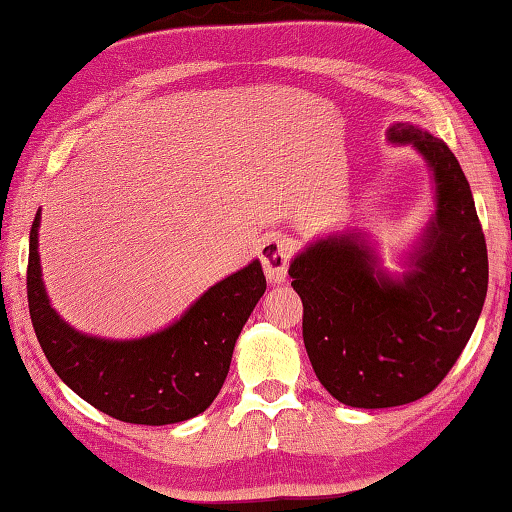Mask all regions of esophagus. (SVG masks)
<instances>
[{
	"mask_svg": "<svg viewBox=\"0 0 512 512\" xmlns=\"http://www.w3.org/2000/svg\"><path fill=\"white\" fill-rule=\"evenodd\" d=\"M259 259H262L266 280L271 284H280L287 280L289 259H291V241L284 235H271L259 246Z\"/></svg>",
	"mask_w": 512,
	"mask_h": 512,
	"instance_id": "34e87169",
	"label": "esophagus"
}]
</instances>
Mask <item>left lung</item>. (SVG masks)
<instances>
[{
  "label": "left lung",
  "mask_w": 512,
  "mask_h": 512,
  "mask_svg": "<svg viewBox=\"0 0 512 512\" xmlns=\"http://www.w3.org/2000/svg\"><path fill=\"white\" fill-rule=\"evenodd\" d=\"M386 137L413 146L433 183L436 210L404 255L406 271L388 273L357 230L318 237L289 268L316 377L354 409H388L431 393L470 341L488 291V250L456 155L409 121Z\"/></svg>",
  "instance_id": "1"
}]
</instances>
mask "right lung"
I'll list each match as a JSON object with an SVG mask.
<instances>
[{
	"instance_id": "obj_1",
	"label": "right lung",
	"mask_w": 512,
	"mask_h": 512,
	"mask_svg": "<svg viewBox=\"0 0 512 512\" xmlns=\"http://www.w3.org/2000/svg\"><path fill=\"white\" fill-rule=\"evenodd\" d=\"M40 210L29 235L27 296L33 329L56 375L110 418L131 424L196 418L219 395L232 350L266 291L259 259L223 277L183 316L140 339H101L79 332L51 307L38 253Z\"/></svg>"
}]
</instances>
